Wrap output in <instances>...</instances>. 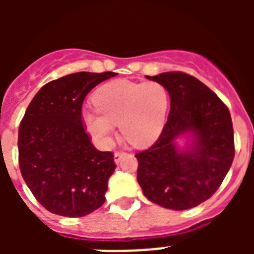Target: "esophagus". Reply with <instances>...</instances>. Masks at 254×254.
Segmentation results:
<instances>
[{
    "instance_id": "obj_1",
    "label": "esophagus",
    "mask_w": 254,
    "mask_h": 254,
    "mask_svg": "<svg viewBox=\"0 0 254 254\" xmlns=\"http://www.w3.org/2000/svg\"><path fill=\"white\" fill-rule=\"evenodd\" d=\"M125 152H120V151H116L114 152V156H113V159H114V163L116 164H118L121 161V159H122V156H125Z\"/></svg>"
}]
</instances>
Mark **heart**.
<instances>
[{"label": "heart", "mask_w": 254, "mask_h": 254, "mask_svg": "<svg viewBox=\"0 0 254 254\" xmlns=\"http://www.w3.org/2000/svg\"><path fill=\"white\" fill-rule=\"evenodd\" d=\"M93 100L95 108L84 109L82 120L103 146L111 145L116 125L136 147L151 146L163 132L169 95L160 82L116 80L100 86Z\"/></svg>", "instance_id": "heart-1"}]
</instances>
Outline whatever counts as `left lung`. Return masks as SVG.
Instances as JSON below:
<instances>
[{
    "instance_id": "8db88e82",
    "label": "left lung",
    "mask_w": 254,
    "mask_h": 254,
    "mask_svg": "<svg viewBox=\"0 0 254 254\" xmlns=\"http://www.w3.org/2000/svg\"><path fill=\"white\" fill-rule=\"evenodd\" d=\"M146 77L167 89L170 111L158 141L136 155L138 185L143 196L161 207H196L216 192L232 167V117L219 96L193 76Z\"/></svg>"
}]
</instances>
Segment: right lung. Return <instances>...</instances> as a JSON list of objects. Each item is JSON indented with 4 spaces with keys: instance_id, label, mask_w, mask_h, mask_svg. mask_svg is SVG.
I'll return each mask as SVG.
<instances>
[{
    "instance_id": "add662e5",
    "label": "right lung",
    "mask_w": 254,
    "mask_h": 254,
    "mask_svg": "<svg viewBox=\"0 0 254 254\" xmlns=\"http://www.w3.org/2000/svg\"><path fill=\"white\" fill-rule=\"evenodd\" d=\"M116 75L76 72L48 82L20 123V172L38 202L52 214L82 217L104 203L117 165L112 152L91 143L81 108L91 89Z\"/></svg>"
}]
</instances>
